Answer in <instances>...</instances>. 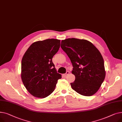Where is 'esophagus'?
I'll return each mask as SVG.
<instances>
[{"label": "esophagus", "instance_id": "esophagus-1", "mask_svg": "<svg viewBox=\"0 0 122 122\" xmlns=\"http://www.w3.org/2000/svg\"><path fill=\"white\" fill-rule=\"evenodd\" d=\"M69 73H70V72H69V71H67L66 73V74H65L64 75V76H67L68 74H69Z\"/></svg>", "mask_w": 122, "mask_h": 122}]
</instances>
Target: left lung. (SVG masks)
<instances>
[{
  "label": "left lung",
  "mask_w": 122,
  "mask_h": 122,
  "mask_svg": "<svg viewBox=\"0 0 122 122\" xmlns=\"http://www.w3.org/2000/svg\"><path fill=\"white\" fill-rule=\"evenodd\" d=\"M61 47L67 54L75 76L72 88L84 96L97 92L105 77L104 62L99 51L86 40L71 38L62 40Z\"/></svg>",
  "instance_id": "8db88e82"
}]
</instances>
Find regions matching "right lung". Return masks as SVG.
Instances as JSON below:
<instances>
[{
  "instance_id": "obj_1",
  "label": "right lung",
  "mask_w": 122,
  "mask_h": 122,
  "mask_svg": "<svg viewBox=\"0 0 122 122\" xmlns=\"http://www.w3.org/2000/svg\"><path fill=\"white\" fill-rule=\"evenodd\" d=\"M60 41L47 39L34 42L25 51L21 63V79L27 91L34 97L45 98L52 93L61 75L52 62Z\"/></svg>"
}]
</instances>
